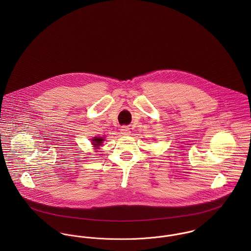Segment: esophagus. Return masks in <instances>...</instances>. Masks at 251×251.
Wrapping results in <instances>:
<instances>
[{
    "mask_svg": "<svg viewBox=\"0 0 251 251\" xmlns=\"http://www.w3.org/2000/svg\"><path fill=\"white\" fill-rule=\"evenodd\" d=\"M121 134H123V135H128L129 133H130V129H129V127L128 126H122L121 127Z\"/></svg>",
    "mask_w": 251,
    "mask_h": 251,
    "instance_id": "34e87169",
    "label": "esophagus"
}]
</instances>
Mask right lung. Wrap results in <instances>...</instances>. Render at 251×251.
<instances>
[{"label": "right lung", "instance_id": "right-lung-1", "mask_svg": "<svg viewBox=\"0 0 251 251\" xmlns=\"http://www.w3.org/2000/svg\"><path fill=\"white\" fill-rule=\"evenodd\" d=\"M104 139L103 138H100V137H95V138H93V144L96 146V147H99V146H100L101 144H102V141H103Z\"/></svg>", "mask_w": 251, "mask_h": 251}]
</instances>
